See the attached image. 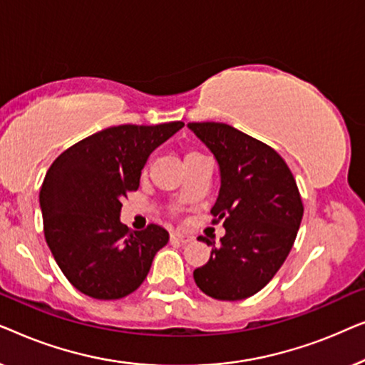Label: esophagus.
<instances>
[{"instance_id":"obj_1","label":"esophagus","mask_w":365,"mask_h":365,"mask_svg":"<svg viewBox=\"0 0 365 365\" xmlns=\"http://www.w3.org/2000/svg\"><path fill=\"white\" fill-rule=\"evenodd\" d=\"M171 241H178V242H189L192 241V236H189V234H184L181 231H173L171 232Z\"/></svg>"}]
</instances>
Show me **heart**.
Listing matches in <instances>:
<instances>
[{"label": "heart", "instance_id": "heart-1", "mask_svg": "<svg viewBox=\"0 0 365 365\" xmlns=\"http://www.w3.org/2000/svg\"><path fill=\"white\" fill-rule=\"evenodd\" d=\"M191 154H197V153H192V151H191V153H187V154H186V156H191Z\"/></svg>", "mask_w": 365, "mask_h": 365}]
</instances>
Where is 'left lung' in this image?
<instances>
[{
    "label": "left lung",
    "mask_w": 365,
    "mask_h": 365,
    "mask_svg": "<svg viewBox=\"0 0 365 365\" xmlns=\"http://www.w3.org/2000/svg\"><path fill=\"white\" fill-rule=\"evenodd\" d=\"M221 169V189L211 209L226 236L212 239L207 264L194 281L217 301H242L261 291L286 261L301 226L304 206L296 179L271 146L224 123H189Z\"/></svg>",
    "instance_id": "left-lung-1"
}]
</instances>
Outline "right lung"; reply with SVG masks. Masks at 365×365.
<instances>
[{
  "instance_id": "right-lung-1",
  "label": "right lung",
  "mask_w": 365,
  "mask_h": 365,
  "mask_svg": "<svg viewBox=\"0 0 365 365\" xmlns=\"http://www.w3.org/2000/svg\"><path fill=\"white\" fill-rule=\"evenodd\" d=\"M182 126L173 121L103 129L68 148L48 169L39 191L44 237L79 292L113 301L146 279L169 234L158 224L129 231L119 221L121 201L139 187L149 154Z\"/></svg>"
}]
</instances>
